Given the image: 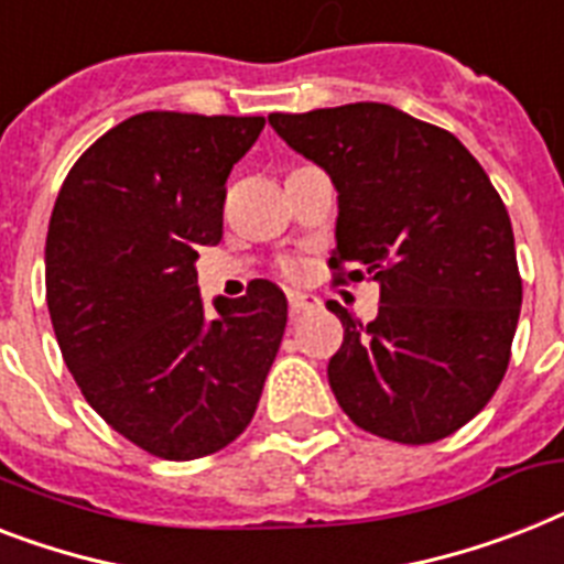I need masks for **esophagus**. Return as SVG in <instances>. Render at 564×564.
<instances>
[{
	"instance_id": "1",
	"label": "esophagus",
	"mask_w": 564,
	"mask_h": 564,
	"mask_svg": "<svg viewBox=\"0 0 564 564\" xmlns=\"http://www.w3.org/2000/svg\"><path fill=\"white\" fill-rule=\"evenodd\" d=\"M286 301H290L292 318H295V315H301V313H306V310H315V306L322 304V301H318L315 295H310V292H297V290H292L290 295H286Z\"/></svg>"
}]
</instances>
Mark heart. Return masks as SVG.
I'll list each match as a JSON object with an SVG mask.
<instances>
[{
	"instance_id": "obj_1",
	"label": "heart",
	"mask_w": 564,
	"mask_h": 564,
	"mask_svg": "<svg viewBox=\"0 0 564 564\" xmlns=\"http://www.w3.org/2000/svg\"><path fill=\"white\" fill-rule=\"evenodd\" d=\"M283 272H286V274H297V267H295V263H292V260H286V263H283Z\"/></svg>"
}]
</instances>
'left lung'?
Listing matches in <instances>:
<instances>
[{"label": "left lung", "mask_w": 564, "mask_h": 564, "mask_svg": "<svg viewBox=\"0 0 564 564\" xmlns=\"http://www.w3.org/2000/svg\"><path fill=\"white\" fill-rule=\"evenodd\" d=\"M269 123L336 185V281L379 283L370 324L329 304L345 324L327 365L338 405L386 441H443L510 365L521 278L501 196L452 132L388 104L272 112Z\"/></svg>", "instance_id": "obj_1"}]
</instances>
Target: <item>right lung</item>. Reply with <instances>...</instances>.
<instances>
[{"label":"right lung","instance_id":"obj_1","mask_svg":"<svg viewBox=\"0 0 564 564\" xmlns=\"http://www.w3.org/2000/svg\"><path fill=\"white\" fill-rule=\"evenodd\" d=\"M263 118L141 112L68 171L45 237V301L77 388L118 434L164 460L240 437L258 409L286 295L196 286L203 246L223 240L226 178Z\"/></svg>","mask_w":564,"mask_h":564}]
</instances>
